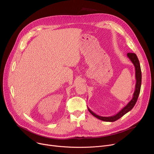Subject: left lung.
<instances>
[{
  "instance_id": "left-lung-1",
  "label": "left lung",
  "mask_w": 154,
  "mask_h": 154,
  "mask_svg": "<svg viewBox=\"0 0 154 154\" xmlns=\"http://www.w3.org/2000/svg\"><path fill=\"white\" fill-rule=\"evenodd\" d=\"M127 57L130 60L134 65L135 69V79H136V84L135 87V91L133 94V97L131 99V100L122 108L121 110L116 115L112 116H100L96 113H94L93 112H92L91 109L88 107V109L90 112V113L93 115L94 117L97 118V119L102 120L103 121L105 122H114L119 118H121L122 116H123L125 114L128 113L129 111H130L131 109L134 108L135 106L137 99L138 98L140 89H141V67L139 60L137 56V55L134 53H128L127 54Z\"/></svg>"
}]
</instances>
